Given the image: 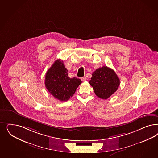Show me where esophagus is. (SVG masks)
<instances>
[{"instance_id":"1","label":"esophagus","mask_w":158,"mask_h":158,"mask_svg":"<svg viewBox=\"0 0 158 158\" xmlns=\"http://www.w3.org/2000/svg\"><path fill=\"white\" fill-rule=\"evenodd\" d=\"M81 81L82 82L85 81H87V77H82L81 78Z\"/></svg>"}]
</instances>
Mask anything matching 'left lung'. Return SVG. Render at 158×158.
Masks as SVG:
<instances>
[{"label":"left lung","mask_w":158,"mask_h":158,"mask_svg":"<svg viewBox=\"0 0 158 158\" xmlns=\"http://www.w3.org/2000/svg\"><path fill=\"white\" fill-rule=\"evenodd\" d=\"M89 83L97 97L107 99L116 91L120 80L113 70L107 66L97 69L93 72Z\"/></svg>","instance_id":"obj_1"}]
</instances>
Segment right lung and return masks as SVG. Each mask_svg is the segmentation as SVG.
I'll return each mask as SVG.
<instances>
[{"label":"right lung","instance_id":"1","mask_svg":"<svg viewBox=\"0 0 158 158\" xmlns=\"http://www.w3.org/2000/svg\"><path fill=\"white\" fill-rule=\"evenodd\" d=\"M67 72L63 61L57 59L47 71L45 76L46 89L52 95L60 101L69 100L81 84L80 79L68 77Z\"/></svg>","mask_w":158,"mask_h":158}]
</instances>
